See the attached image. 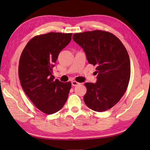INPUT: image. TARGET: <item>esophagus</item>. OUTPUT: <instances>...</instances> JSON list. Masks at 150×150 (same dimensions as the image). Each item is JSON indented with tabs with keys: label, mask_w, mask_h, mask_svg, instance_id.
<instances>
[{
	"label": "esophagus",
	"mask_w": 150,
	"mask_h": 150,
	"mask_svg": "<svg viewBox=\"0 0 150 150\" xmlns=\"http://www.w3.org/2000/svg\"><path fill=\"white\" fill-rule=\"evenodd\" d=\"M72 85L73 86H78V85H79V83H78V82H76V81H72Z\"/></svg>",
	"instance_id": "1"
}]
</instances>
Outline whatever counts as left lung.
<instances>
[{
	"label": "left lung",
	"instance_id": "1",
	"mask_svg": "<svg viewBox=\"0 0 150 150\" xmlns=\"http://www.w3.org/2000/svg\"><path fill=\"white\" fill-rule=\"evenodd\" d=\"M72 39L83 49L89 64L96 67V83H85L84 101L92 110L106 111L119 102L128 88L131 71L128 53L121 40L108 32L77 33Z\"/></svg>",
	"mask_w": 150,
	"mask_h": 150
}]
</instances>
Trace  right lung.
Returning a JSON list of instances; mask_svg holds the SVG:
<instances>
[{
    "label": "right lung",
    "instance_id": "add662e5",
    "mask_svg": "<svg viewBox=\"0 0 150 150\" xmlns=\"http://www.w3.org/2000/svg\"><path fill=\"white\" fill-rule=\"evenodd\" d=\"M72 35L49 33L35 36L27 44L20 57L18 71L22 88L37 108L47 115L61 110L71 88V82L54 79L52 68Z\"/></svg>",
    "mask_w": 150,
    "mask_h": 150
}]
</instances>
